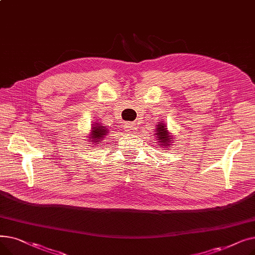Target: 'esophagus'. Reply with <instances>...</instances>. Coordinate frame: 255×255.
I'll return each instance as SVG.
<instances>
[{"instance_id":"1","label":"esophagus","mask_w":255,"mask_h":255,"mask_svg":"<svg viewBox=\"0 0 255 255\" xmlns=\"http://www.w3.org/2000/svg\"><path fill=\"white\" fill-rule=\"evenodd\" d=\"M125 128H126V131H128L129 133H135V131L137 129L135 123H127L125 125Z\"/></svg>"}]
</instances>
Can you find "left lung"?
<instances>
[{
    "label": "left lung",
    "mask_w": 255,
    "mask_h": 255,
    "mask_svg": "<svg viewBox=\"0 0 255 255\" xmlns=\"http://www.w3.org/2000/svg\"><path fill=\"white\" fill-rule=\"evenodd\" d=\"M156 135H157V138L159 140V142H161L163 148L166 145H169L167 144V142L169 141V136H168V132H167V129L165 127V125L163 124H160L158 125V127L156 128Z\"/></svg>",
    "instance_id": "1"
}]
</instances>
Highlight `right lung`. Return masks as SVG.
Masks as SVG:
<instances>
[{"label": "right lung", "instance_id": "right-lung-1", "mask_svg": "<svg viewBox=\"0 0 255 255\" xmlns=\"http://www.w3.org/2000/svg\"><path fill=\"white\" fill-rule=\"evenodd\" d=\"M107 133V130L105 129L104 126H96L93 127L92 130V137L90 140L92 141H98V139H102Z\"/></svg>", "mask_w": 255, "mask_h": 255}]
</instances>
